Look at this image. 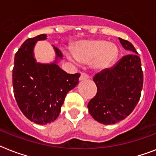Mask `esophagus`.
<instances>
[{
    "label": "esophagus",
    "mask_w": 156,
    "mask_h": 156,
    "mask_svg": "<svg viewBox=\"0 0 156 156\" xmlns=\"http://www.w3.org/2000/svg\"><path fill=\"white\" fill-rule=\"evenodd\" d=\"M88 78H89V76L87 74H86L84 73H81V76H80V78H79V80L80 81H84V80H87Z\"/></svg>",
    "instance_id": "1"
}]
</instances>
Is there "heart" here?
Instances as JSON below:
<instances>
[{
    "label": "heart",
    "instance_id": "heart-1",
    "mask_svg": "<svg viewBox=\"0 0 156 156\" xmlns=\"http://www.w3.org/2000/svg\"><path fill=\"white\" fill-rule=\"evenodd\" d=\"M73 61L89 63L93 70L101 72L113 66L118 56V48L104 40H83L78 43L69 55Z\"/></svg>",
    "mask_w": 156,
    "mask_h": 156
}]
</instances>
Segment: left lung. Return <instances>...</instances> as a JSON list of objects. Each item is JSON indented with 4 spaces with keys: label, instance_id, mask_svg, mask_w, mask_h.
I'll list each match as a JSON object with an SVG mask.
<instances>
[{
    "label": "left lung",
    "instance_id": "obj_1",
    "mask_svg": "<svg viewBox=\"0 0 156 156\" xmlns=\"http://www.w3.org/2000/svg\"><path fill=\"white\" fill-rule=\"evenodd\" d=\"M119 40L129 54L112 68L94 76L97 93L87 105L91 116L104 125H112L126 118L138 104L143 90L140 57L130 42L121 38Z\"/></svg>",
    "mask_w": 156,
    "mask_h": 156
}]
</instances>
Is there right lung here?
I'll return each instance as SVG.
<instances>
[{"label": "right lung", "mask_w": 156, "mask_h": 156, "mask_svg": "<svg viewBox=\"0 0 156 156\" xmlns=\"http://www.w3.org/2000/svg\"><path fill=\"white\" fill-rule=\"evenodd\" d=\"M47 39L42 34L26 40L16 52L13 69V93L18 107L27 118L39 125L51 123L58 117L67 93L78 85L80 77L59 67L63 55L53 45L55 60L37 62L35 44Z\"/></svg>", "instance_id": "obj_1"}]
</instances>
